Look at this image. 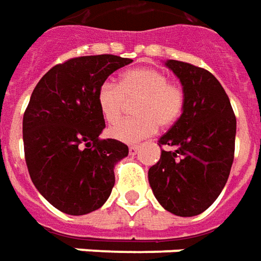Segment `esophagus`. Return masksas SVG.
Returning a JSON list of instances; mask_svg holds the SVG:
<instances>
[{
	"label": "esophagus",
	"instance_id": "obj_1",
	"mask_svg": "<svg viewBox=\"0 0 261 261\" xmlns=\"http://www.w3.org/2000/svg\"><path fill=\"white\" fill-rule=\"evenodd\" d=\"M138 150H139V146H136V145H132V146H129V153H130V154H136V153H138Z\"/></svg>",
	"mask_w": 261,
	"mask_h": 261
}]
</instances>
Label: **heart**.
Here are the masks:
<instances>
[{"label": "heart", "mask_w": 261, "mask_h": 261, "mask_svg": "<svg viewBox=\"0 0 261 261\" xmlns=\"http://www.w3.org/2000/svg\"><path fill=\"white\" fill-rule=\"evenodd\" d=\"M134 99H138L134 108L138 116L120 120L108 130L116 141L136 143L150 136L158 126L173 125L185 108V91L162 71L138 68L123 73L118 85L111 81L103 82L96 92V103L108 123L119 120L126 100Z\"/></svg>", "instance_id": "1"}]
</instances>
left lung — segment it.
I'll return each mask as SVG.
<instances>
[{"label":"left lung","mask_w":261,"mask_h":261,"mask_svg":"<svg viewBox=\"0 0 261 261\" xmlns=\"http://www.w3.org/2000/svg\"><path fill=\"white\" fill-rule=\"evenodd\" d=\"M185 91V108L159 139V162L149 169L154 197L176 216L200 215L222 193L234 159L236 116L223 86L209 71L182 61L165 62Z\"/></svg>","instance_id":"1"}]
</instances>
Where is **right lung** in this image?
Returning a JSON list of instances; mask_svg holds the SVG:
<instances>
[{
	"mask_svg": "<svg viewBox=\"0 0 261 261\" xmlns=\"http://www.w3.org/2000/svg\"><path fill=\"white\" fill-rule=\"evenodd\" d=\"M132 59L91 55L68 59L38 82L25 109L22 139L32 183L54 207L72 216L99 209L115 185L125 143L100 139L105 119L96 92Z\"/></svg>",
	"mask_w": 261,
	"mask_h": 261,
	"instance_id": "right-lung-1",
	"label": "right lung"
}]
</instances>
